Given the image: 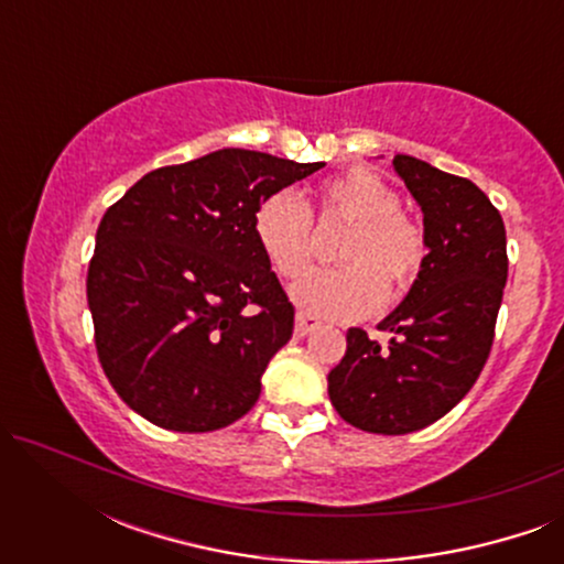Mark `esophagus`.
I'll return each mask as SVG.
<instances>
[{"mask_svg":"<svg viewBox=\"0 0 564 564\" xmlns=\"http://www.w3.org/2000/svg\"><path fill=\"white\" fill-rule=\"evenodd\" d=\"M315 328H318V318H313L311 313H297L295 315V334L297 336H307Z\"/></svg>","mask_w":564,"mask_h":564,"instance_id":"1","label":"esophagus"}]
</instances>
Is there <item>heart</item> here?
<instances>
[{"instance_id": "b5f03b06", "label": "heart", "mask_w": 564, "mask_h": 564, "mask_svg": "<svg viewBox=\"0 0 564 564\" xmlns=\"http://www.w3.org/2000/svg\"><path fill=\"white\" fill-rule=\"evenodd\" d=\"M326 215L351 223L334 269H313L292 284L290 297L305 313L330 321H354L375 313L392 295L405 292L426 257L421 228L400 210V195L367 166H354L321 184ZM251 230L269 267L284 280L311 264L313 218L295 189H276L257 205Z\"/></svg>"}]
</instances>
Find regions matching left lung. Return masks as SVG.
Listing matches in <instances>:
<instances>
[{"label":"left lung","mask_w":564,"mask_h":564,"mask_svg":"<svg viewBox=\"0 0 564 564\" xmlns=\"http://www.w3.org/2000/svg\"><path fill=\"white\" fill-rule=\"evenodd\" d=\"M392 169L423 213L426 257L403 303L377 326L390 341L349 328L344 359L328 372L338 415L384 436L426 429L467 395L508 280L503 218L477 184L403 153Z\"/></svg>","instance_id":"left-lung-1"}]
</instances>
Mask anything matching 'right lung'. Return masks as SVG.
Masks as SVG:
<instances>
[{"instance_id":"add662e5","label":"right lung","mask_w":564,"mask_h":564,"mask_svg":"<svg viewBox=\"0 0 564 564\" xmlns=\"http://www.w3.org/2000/svg\"><path fill=\"white\" fill-rule=\"evenodd\" d=\"M321 166L220 149L149 172L105 213L87 274L97 354L115 392L153 426L205 434L259 400L295 307L251 218Z\"/></svg>"}]
</instances>
